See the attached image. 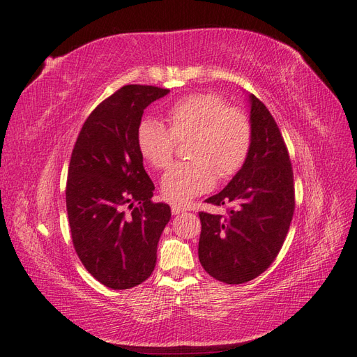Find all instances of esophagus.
Here are the masks:
<instances>
[{"label":"esophagus","instance_id":"esophagus-1","mask_svg":"<svg viewBox=\"0 0 357 357\" xmlns=\"http://www.w3.org/2000/svg\"><path fill=\"white\" fill-rule=\"evenodd\" d=\"M171 212H172V215H180V213L186 212V208L181 207V206H172L171 207Z\"/></svg>","mask_w":357,"mask_h":357}]
</instances>
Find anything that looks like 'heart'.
<instances>
[{"instance_id":"1","label":"heart","mask_w":357,"mask_h":357,"mask_svg":"<svg viewBox=\"0 0 357 357\" xmlns=\"http://www.w3.org/2000/svg\"><path fill=\"white\" fill-rule=\"evenodd\" d=\"M167 128L155 119H144L136 130L139 153L155 169L171 163L177 141L186 146L189 162H181L165 174L160 183L163 199L186 206L207 192L218 178L234 176L245 163L251 149L253 128L241 109L230 107L218 93H192L168 109Z\"/></svg>"}]
</instances>
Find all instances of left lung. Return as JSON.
<instances>
[{"mask_svg":"<svg viewBox=\"0 0 357 357\" xmlns=\"http://www.w3.org/2000/svg\"><path fill=\"white\" fill-rule=\"evenodd\" d=\"M253 139L230 183L206 202L229 206L225 216L199 212V264L213 279L241 284L274 262L295 208L294 172L283 136L265 104L250 93Z\"/></svg>","mask_w":357,"mask_h":357,"instance_id":"8db88e82","label":"left lung"}]
</instances>
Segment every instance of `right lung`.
Returning <instances> with one entry per match:
<instances>
[{"label":"right lung","instance_id":"add662e5","mask_svg":"<svg viewBox=\"0 0 357 357\" xmlns=\"http://www.w3.org/2000/svg\"><path fill=\"white\" fill-rule=\"evenodd\" d=\"M169 89L127 84L92 110L78 133L66 181L73 244L84 268L110 289H130L154 271L171 208L153 203L136 130Z\"/></svg>","mask_w":357,"mask_h":357}]
</instances>
